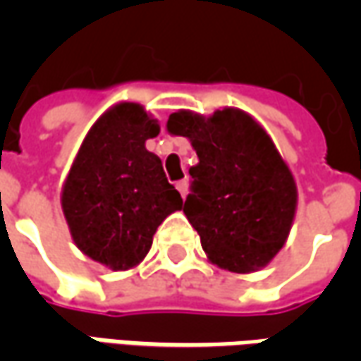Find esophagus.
Segmentation results:
<instances>
[{
    "label": "esophagus",
    "mask_w": 361,
    "mask_h": 361,
    "mask_svg": "<svg viewBox=\"0 0 361 361\" xmlns=\"http://www.w3.org/2000/svg\"><path fill=\"white\" fill-rule=\"evenodd\" d=\"M176 188H178V191L181 193V197L185 199V195H188V188H189V181L188 180H180L178 183H176Z\"/></svg>",
    "instance_id": "34e87169"
}]
</instances>
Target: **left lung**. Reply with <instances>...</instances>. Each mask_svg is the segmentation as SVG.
Returning a JSON list of instances; mask_svg holds the SVG:
<instances>
[{"instance_id":"1","label":"left lung","mask_w":361,"mask_h":361,"mask_svg":"<svg viewBox=\"0 0 361 361\" xmlns=\"http://www.w3.org/2000/svg\"><path fill=\"white\" fill-rule=\"evenodd\" d=\"M168 131L188 137L199 162L183 212L212 265L250 274L276 257L292 230L298 188L271 135L240 108L173 111Z\"/></svg>"}]
</instances>
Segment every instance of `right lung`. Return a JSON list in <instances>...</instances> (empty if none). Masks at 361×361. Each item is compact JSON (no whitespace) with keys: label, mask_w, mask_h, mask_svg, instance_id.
Segmentation results:
<instances>
[{"label":"right lung","mask_w":361,"mask_h":361,"mask_svg":"<svg viewBox=\"0 0 361 361\" xmlns=\"http://www.w3.org/2000/svg\"><path fill=\"white\" fill-rule=\"evenodd\" d=\"M160 133L141 104L119 102L96 119L61 188V209L75 245L111 271L147 257L181 195L168 183L162 160L145 147Z\"/></svg>","instance_id":"1"}]
</instances>
